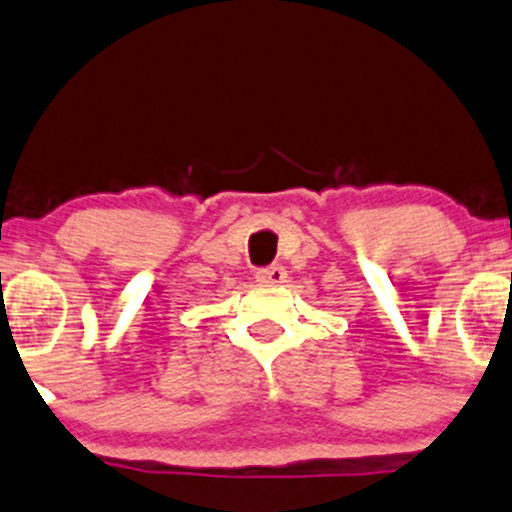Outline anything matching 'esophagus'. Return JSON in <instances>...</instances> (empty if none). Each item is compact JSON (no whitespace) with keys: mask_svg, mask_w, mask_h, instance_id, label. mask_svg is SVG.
<instances>
[{"mask_svg":"<svg viewBox=\"0 0 512 512\" xmlns=\"http://www.w3.org/2000/svg\"><path fill=\"white\" fill-rule=\"evenodd\" d=\"M287 277V270L282 266H270V268H261L256 273V282L263 287H275V285H282Z\"/></svg>","mask_w":512,"mask_h":512,"instance_id":"34e87169","label":"esophagus"}]
</instances>
